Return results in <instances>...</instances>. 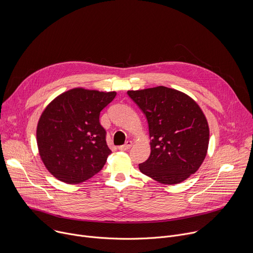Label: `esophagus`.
Segmentation results:
<instances>
[{
  "mask_svg": "<svg viewBox=\"0 0 253 253\" xmlns=\"http://www.w3.org/2000/svg\"><path fill=\"white\" fill-rule=\"evenodd\" d=\"M132 147V142L131 141H127L124 145H121V146H119L118 147V149L119 150H121V151H125V150H128V149H130Z\"/></svg>",
  "mask_w": 253,
  "mask_h": 253,
  "instance_id": "obj_1",
  "label": "esophagus"
}]
</instances>
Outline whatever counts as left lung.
I'll list each match as a JSON object with an SVG mask.
<instances>
[{
  "mask_svg": "<svg viewBox=\"0 0 253 253\" xmlns=\"http://www.w3.org/2000/svg\"><path fill=\"white\" fill-rule=\"evenodd\" d=\"M145 114L151 138L149 158L140 171L159 183L178 184L203 163L209 144L207 119L188 95L158 86L128 91Z\"/></svg>",
  "mask_w": 253,
  "mask_h": 253,
  "instance_id": "8db88e82",
  "label": "left lung"
}]
</instances>
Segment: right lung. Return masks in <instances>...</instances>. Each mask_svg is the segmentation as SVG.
Here are the masks:
<instances>
[{"instance_id":"add662e5","label":"right lung","mask_w":253,"mask_h":253,"mask_svg":"<svg viewBox=\"0 0 253 253\" xmlns=\"http://www.w3.org/2000/svg\"><path fill=\"white\" fill-rule=\"evenodd\" d=\"M116 92L74 88L57 96L43 111L37 126V145L48 171L68 184L97 174L111 150L100 112Z\"/></svg>"}]
</instances>
